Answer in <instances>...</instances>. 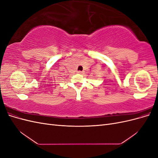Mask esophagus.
<instances>
[{"label":"esophagus","instance_id":"1","mask_svg":"<svg viewBox=\"0 0 158 158\" xmlns=\"http://www.w3.org/2000/svg\"><path fill=\"white\" fill-rule=\"evenodd\" d=\"M77 73H78V74H82L83 73V72L82 71H81V70H78Z\"/></svg>","mask_w":158,"mask_h":158}]
</instances>
